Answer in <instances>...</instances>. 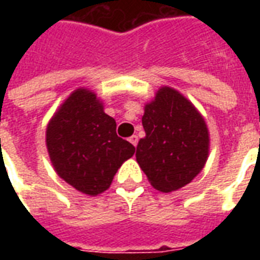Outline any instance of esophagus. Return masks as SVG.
Returning <instances> with one entry per match:
<instances>
[{
    "mask_svg": "<svg viewBox=\"0 0 260 260\" xmlns=\"http://www.w3.org/2000/svg\"><path fill=\"white\" fill-rule=\"evenodd\" d=\"M129 142H131V143H132V145H134V146L136 147V145H138V136H136V135L131 136Z\"/></svg>",
    "mask_w": 260,
    "mask_h": 260,
    "instance_id": "1",
    "label": "esophagus"
}]
</instances>
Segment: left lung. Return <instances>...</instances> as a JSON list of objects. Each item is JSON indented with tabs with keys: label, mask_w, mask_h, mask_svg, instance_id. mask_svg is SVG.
<instances>
[{
	"label": "left lung",
	"mask_w": 260,
	"mask_h": 260,
	"mask_svg": "<svg viewBox=\"0 0 260 260\" xmlns=\"http://www.w3.org/2000/svg\"><path fill=\"white\" fill-rule=\"evenodd\" d=\"M142 125L146 136L136 146V161L154 189L177 191L203 170L210 147L206 121L180 91L161 86L145 104Z\"/></svg>",
	"instance_id": "obj_1"
}]
</instances>
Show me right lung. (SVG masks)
I'll use <instances>...</instances> for the list:
<instances>
[{
    "mask_svg": "<svg viewBox=\"0 0 260 260\" xmlns=\"http://www.w3.org/2000/svg\"><path fill=\"white\" fill-rule=\"evenodd\" d=\"M113 117L104 113L94 91L79 87L54 113L46 129V146L55 173L85 195L107 191L115 173L135 153L119 138Z\"/></svg>",
    "mask_w": 260,
    "mask_h": 260,
    "instance_id": "add662e5",
    "label": "right lung"
}]
</instances>
